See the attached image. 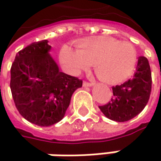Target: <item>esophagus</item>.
<instances>
[{
    "mask_svg": "<svg viewBox=\"0 0 161 161\" xmlns=\"http://www.w3.org/2000/svg\"><path fill=\"white\" fill-rule=\"evenodd\" d=\"M94 84L92 82H87V81H84L83 82V86H92Z\"/></svg>",
    "mask_w": 161,
    "mask_h": 161,
    "instance_id": "esophagus-1",
    "label": "esophagus"
}]
</instances>
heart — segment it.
<instances>
[{"label": "heart", "instance_id": "1", "mask_svg": "<svg viewBox=\"0 0 161 161\" xmlns=\"http://www.w3.org/2000/svg\"><path fill=\"white\" fill-rule=\"evenodd\" d=\"M61 61L74 73L94 65L97 76L114 84L127 80L134 72L137 52L132 44L115 39H95L80 43L76 50L63 49Z\"/></svg>", "mask_w": 161, "mask_h": 161}]
</instances>
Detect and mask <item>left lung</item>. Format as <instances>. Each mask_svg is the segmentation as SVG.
I'll return each instance as SVG.
<instances>
[{"instance_id": "8db88e82", "label": "left lung", "mask_w": 161, "mask_h": 161, "mask_svg": "<svg viewBox=\"0 0 161 161\" xmlns=\"http://www.w3.org/2000/svg\"><path fill=\"white\" fill-rule=\"evenodd\" d=\"M152 87L151 70L148 59L139 57L133 77L121 85L113 86L111 101L99 106L109 119L125 122L135 117L148 103Z\"/></svg>"}]
</instances>
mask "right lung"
I'll return each instance as SVG.
<instances>
[{
	"label": "right lung",
	"mask_w": 161,
	"mask_h": 161,
	"mask_svg": "<svg viewBox=\"0 0 161 161\" xmlns=\"http://www.w3.org/2000/svg\"><path fill=\"white\" fill-rule=\"evenodd\" d=\"M50 49L47 40L32 43L16 54L11 67L10 87L16 109L40 127L63 118L73 93L83 83L58 70Z\"/></svg>",
	"instance_id": "right-lung-1"
}]
</instances>
